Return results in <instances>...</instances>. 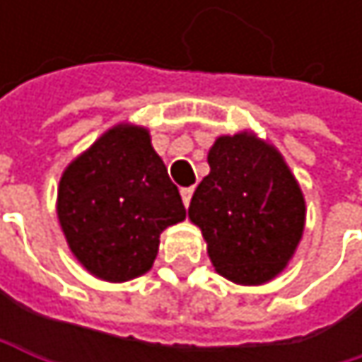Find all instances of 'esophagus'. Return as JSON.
<instances>
[{
  "label": "esophagus",
  "mask_w": 362,
  "mask_h": 362,
  "mask_svg": "<svg viewBox=\"0 0 362 362\" xmlns=\"http://www.w3.org/2000/svg\"><path fill=\"white\" fill-rule=\"evenodd\" d=\"M192 186H186V188H180V194H182V201H184V205L188 207V203H190V199H192Z\"/></svg>",
  "instance_id": "obj_1"
}]
</instances>
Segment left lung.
<instances>
[{
	"label": "left lung",
	"mask_w": 362,
	"mask_h": 362,
	"mask_svg": "<svg viewBox=\"0 0 362 362\" xmlns=\"http://www.w3.org/2000/svg\"><path fill=\"white\" fill-rule=\"evenodd\" d=\"M188 218L201 228L216 270L239 285H262L291 259L306 222L300 184L281 153L241 132L220 136L207 155Z\"/></svg>",
	"instance_id": "obj_1"
}]
</instances>
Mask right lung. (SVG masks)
Instances as JSON below:
<instances>
[{
    "instance_id": "1",
    "label": "right lung",
    "mask_w": 362,
    "mask_h": 362,
    "mask_svg": "<svg viewBox=\"0 0 362 362\" xmlns=\"http://www.w3.org/2000/svg\"><path fill=\"white\" fill-rule=\"evenodd\" d=\"M56 211L73 255L110 283L148 272L161 233L186 218L148 129L129 123L103 134L64 170Z\"/></svg>"
}]
</instances>
